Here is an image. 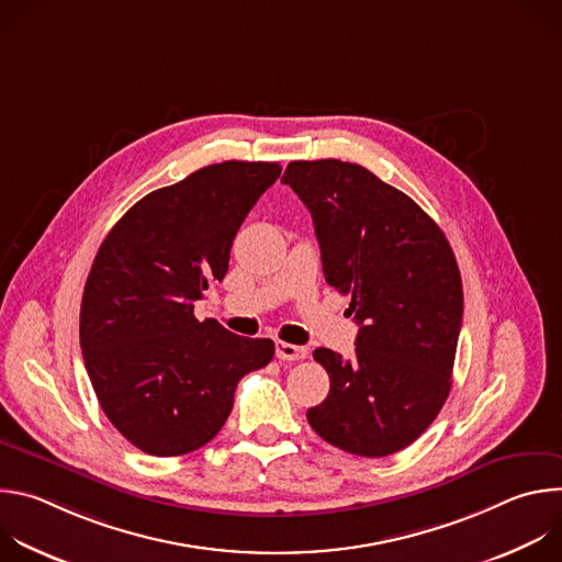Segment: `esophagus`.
<instances>
[{"instance_id":"esophagus-1","label":"esophagus","mask_w":562,"mask_h":562,"mask_svg":"<svg viewBox=\"0 0 562 562\" xmlns=\"http://www.w3.org/2000/svg\"><path fill=\"white\" fill-rule=\"evenodd\" d=\"M276 356L280 360H304L308 356V351L304 347H297V345H289V342H276Z\"/></svg>"}]
</instances>
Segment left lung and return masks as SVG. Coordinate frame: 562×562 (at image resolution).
<instances>
[{
  "mask_svg": "<svg viewBox=\"0 0 562 562\" xmlns=\"http://www.w3.org/2000/svg\"><path fill=\"white\" fill-rule=\"evenodd\" d=\"M311 211L327 282L351 295L356 358L315 349L329 373L306 412L329 445L382 458L409 447L451 389L462 280L440 226L403 191L340 159L291 162L282 176Z\"/></svg>",
  "mask_w": 562,
  "mask_h": 562,
  "instance_id": "1",
  "label": "left lung"
}]
</instances>
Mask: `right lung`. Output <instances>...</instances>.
<instances>
[{
    "label": "right lung",
    "mask_w": 562,
    "mask_h": 562,
    "mask_svg": "<svg viewBox=\"0 0 562 562\" xmlns=\"http://www.w3.org/2000/svg\"><path fill=\"white\" fill-rule=\"evenodd\" d=\"M278 162L204 167L133 204L102 243L79 311L85 364L111 425L137 449L169 458L204 447L247 373L276 353L193 315L228 271L233 237L280 178Z\"/></svg>",
    "instance_id": "1"
}]
</instances>
